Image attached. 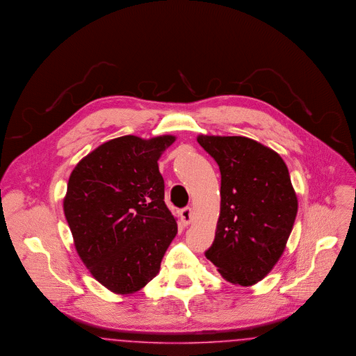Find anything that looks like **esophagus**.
I'll list each match as a JSON object with an SVG mask.
<instances>
[{"label":"esophagus","mask_w":356,"mask_h":356,"mask_svg":"<svg viewBox=\"0 0 356 356\" xmlns=\"http://www.w3.org/2000/svg\"><path fill=\"white\" fill-rule=\"evenodd\" d=\"M180 218H181V222L184 224L185 227L191 224L192 221V208L186 207L184 209L180 211Z\"/></svg>","instance_id":"obj_1"}]
</instances>
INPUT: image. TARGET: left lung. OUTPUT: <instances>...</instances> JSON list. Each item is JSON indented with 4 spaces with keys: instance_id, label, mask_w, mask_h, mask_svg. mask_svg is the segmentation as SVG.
I'll list each match as a JSON object with an SVG mask.
<instances>
[{
    "instance_id": "left-lung-1",
    "label": "left lung",
    "mask_w": 356,
    "mask_h": 356,
    "mask_svg": "<svg viewBox=\"0 0 356 356\" xmlns=\"http://www.w3.org/2000/svg\"><path fill=\"white\" fill-rule=\"evenodd\" d=\"M221 172V208L205 257L230 282L252 286L282 256L298 200L282 157L245 136L199 135Z\"/></svg>"
}]
</instances>
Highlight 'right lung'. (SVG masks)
Listing matches in <instances>:
<instances>
[{
    "label": "right lung",
    "instance_id": "add662e5",
    "mask_svg": "<svg viewBox=\"0 0 356 356\" xmlns=\"http://www.w3.org/2000/svg\"><path fill=\"white\" fill-rule=\"evenodd\" d=\"M172 135L103 143L72 170L63 211L91 275L115 294H132L160 270L177 233L164 202L157 160Z\"/></svg>",
    "mask_w": 356,
    "mask_h": 356
}]
</instances>
